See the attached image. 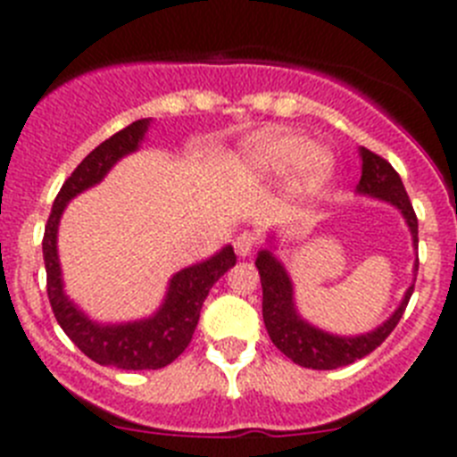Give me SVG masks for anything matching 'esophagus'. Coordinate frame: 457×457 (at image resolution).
<instances>
[{"label": "esophagus", "mask_w": 457, "mask_h": 457, "mask_svg": "<svg viewBox=\"0 0 457 457\" xmlns=\"http://www.w3.org/2000/svg\"><path fill=\"white\" fill-rule=\"evenodd\" d=\"M233 247H236L237 256H242V258L249 256V253L256 249V236H253V233H249V231L240 233V236L236 237V242H233Z\"/></svg>", "instance_id": "34e87169"}]
</instances>
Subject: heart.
<instances>
[{
	"label": "heart",
	"instance_id": "1",
	"mask_svg": "<svg viewBox=\"0 0 457 457\" xmlns=\"http://www.w3.org/2000/svg\"><path fill=\"white\" fill-rule=\"evenodd\" d=\"M334 160L302 135L265 132L249 141L240 155V173L252 183H272L288 176L293 199L316 196L332 179Z\"/></svg>",
	"mask_w": 457,
	"mask_h": 457
}]
</instances>
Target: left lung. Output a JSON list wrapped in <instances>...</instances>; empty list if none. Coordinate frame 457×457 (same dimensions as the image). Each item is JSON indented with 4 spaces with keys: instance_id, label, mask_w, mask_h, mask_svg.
Here are the masks:
<instances>
[{
    "instance_id": "8db88e82",
    "label": "left lung",
    "mask_w": 457,
    "mask_h": 457,
    "mask_svg": "<svg viewBox=\"0 0 457 457\" xmlns=\"http://www.w3.org/2000/svg\"><path fill=\"white\" fill-rule=\"evenodd\" d=\"M359 155H361V180L357 185V192L366 194V196H375V199L389 201L391 205L401 210L407 226H410L414 247H419V220L414 215V208H411L410 196H407L405 185H403L398 171L386 162L385 157L375 155L369 148H359ZM256 268L258 274H261V286H263L265 329H268L274 345L286 357L293 359L295 364L304 366V369H341V366L353 364L357 359L373 353L379 343L394 332V327L403 318L407 302H410L411 293H414V284H411L407 288L405 297H403L401 306L391 313L389 320L382 322L373 332L359 334V337H337V334L322 332L318 327L302 320L300 313L295 311L293 281H290L286 268L278 263L272 252L263 249V252L258 253ZM417 270L419 258L417 263H414V272Z\"/></svg>"
}]
</instances>
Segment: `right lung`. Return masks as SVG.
Wrapping results in <instances>:
<instances>
[{
	"instance_id": "1",
	"label": "right lung",
	"mask_w": 457,
	"mask_h": 457,
	"mask_svg": "<svg viewBox=\"0 0 457 457\" xmlns=\"http://www.w3.org/2000/svg\"><path fill=\"white\" fill-rule=\"evenodd\" d=\"M148 125H151V119L135 120L104 139L98 148H93L84 157L56 194L52 212L47 217L46 236H43L47 297H50L56 322L62 325L66 337L96 364L116 366L123 370L164 369L179 354H183L192 341L201 306L210 288L226 270L236 265V253L228 245L204 263L180 270L169 281L162 306L146 320L125 322V325H98L88 320L63 293L62 268H59V253H56V231H59L63 208L72 196L98 185L120 157L135 153L139 148V141L146 135Z\"/></svg>"
}]
</instances>
